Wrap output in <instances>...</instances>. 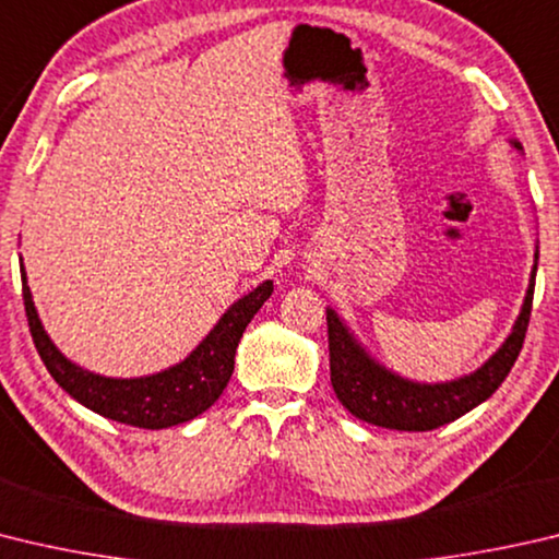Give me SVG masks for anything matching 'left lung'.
<instances>
[{"label":"left lung","mask_w":559,"mask_h":559,"mask_svg":"<svg viewBox=\"0 0 559 559\" xmlns=\"http://www.w3.org/2000/svg\"><path fill=\"white\" fill-rule=\"evenodd\" d=\"M511 146L515 151H523L521 141L515 139H511ZM535 273L537 249L521 314L515 318L509 337L479 369L442 383L411 381L385 369L361 347V342L354 337L340 314L328 308L330 381L340 403L354 418L379 425V428L405 432L435 430L440 425L462 418L464 413L476 408L499 389L503 379L509 377L515 359H519L527 332V320H531Z\"/></svg>","instance_id":"obj_1"}]
</instances>
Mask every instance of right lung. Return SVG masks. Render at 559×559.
I'll return each instance as SVG.
<instances>
[{"instance_id":"obj_1","label":"right lung","mask_w":559,"mask_h":559,"mask_svg":"<svg viewBox=\"0 0 559 559\" xmlns=\"http://www.w3.org/2000/svg\"><path fill=\"white\" fill-rule=\"evenodd\" d=\"M22 290L28 330H32L38 357L44 359L50 377L70 399L83 403L85 408L95 411L103 418L144 430H164L198 418L227 389L231 371H235V354L241 334H245L253 314L271 298L273 281L259 283L245 298L231 302L207 337L176 367L139 379L99 377V373L78 367L60 354L40 324L26 283L24 261Z\"/></svg>"}]
</instances>
